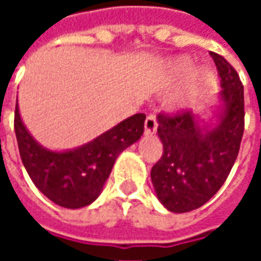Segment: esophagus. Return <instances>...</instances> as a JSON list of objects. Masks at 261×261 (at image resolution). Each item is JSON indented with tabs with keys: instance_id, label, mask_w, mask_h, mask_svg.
Segmentation results:
<instances>
[{
	"instance_id": "34e87169",
	"label": "esophagus",
	"mask_w": 261,
	"mask_h": 261,
	"mask_svg": "<svg viewBox=\"0 0 261 261\" xmlns=\"http://www.w3.org/2000/svg\"><path fill=\"white\" fill-rule=\"evenodd\" d=\"M156 128H158V120H156V117L153 114H149L147 120H145V134L151 136V134H153L156 131Z\"/></svg>"
}]
</instances>
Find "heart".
I'll return each instance as SVG.
<instances>
[{
  "label": "heart",
  "instance_id": "b5f03b06",
  "mask_svg": "<svg viewBox=\"0 0 261 261\" xmlns=\"http://www.w3.org/2000/svg\"><path fill=\"white\" fill-rule=\"evenodd\" d=\"M186 67H187V63L185 61V60H177V61H175V64H173L175 71H185Z\"/></svg>",
  "mask_w": 261,
  "mask_h": 261
}]
</instances>
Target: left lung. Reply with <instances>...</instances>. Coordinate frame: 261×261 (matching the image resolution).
Wrapping results in <instances>:
<instances>
[{
	"label": "left lung",
	"mask_w": 261,
	"mask_h": 261,
	"mask_svg": "<svg viewBox=\"0 0 261 261\" xmlns=\"http://www.w3.org/2000/svg\"><path fill=\"white\" fill-rule=\"evenodd\" d=\"M221 76L224 113L218 125L201 128L190 112L158 114L164 153L151 170L159 201L173 213L200 208L218 192L235 164L245 130L243 85L236 69L210 51Z\"/></svg>",
	"instance_id": "8db88e82"
}]
</instances>
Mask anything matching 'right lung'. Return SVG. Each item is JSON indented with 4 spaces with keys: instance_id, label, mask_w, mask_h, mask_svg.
Masks as SVG:
<instances>
[{
    "instance_id": "right-lung-1",
    "label": "right lung",
    "mask_w": 261,
    "mask_h": 261,
    "mask_svg": "<svg viewBox=\"0 0 261 261\" xmlns=\"http://www.w3.org/2000/svg\"><path fill=\"white\" fill-rule=\"evenodd\" d=\"M145 114L137 113L82 147L53 152L39 145L28 133L15 108V134L20 159L40 192L65 208L89 205L100 194L116 159L141 138Z\"/></svg>"
}]
</instances>
